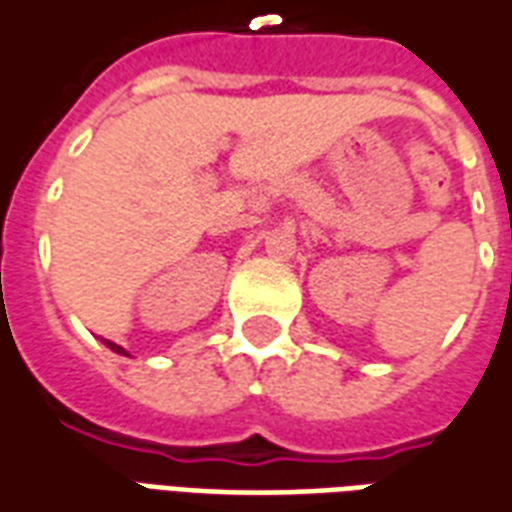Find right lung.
<instances>
[{"label": "right lung", "instance_id": "right-lung-1", "mask_svg": "<svg viewBox=\"0 0 512 512\" xmlns=\"http://www.w3.org/2000/svg\"><path fill=\"white\" fill-rule=\"evenodd\" d=\"M105 346H107V349H113V352H116V355H124V357H130V355H127V349H124V346H119V343H113V341H105Z\"/></svg>", "mask_w": 512, "mask_h": 512}]
</instances>
